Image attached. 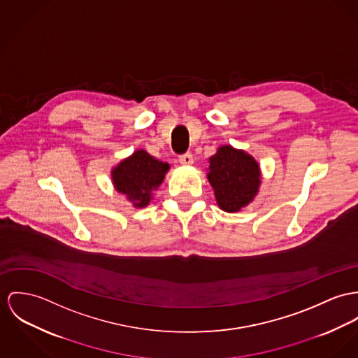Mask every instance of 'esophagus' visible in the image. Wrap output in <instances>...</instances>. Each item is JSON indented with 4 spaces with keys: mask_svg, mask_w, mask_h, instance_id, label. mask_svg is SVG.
<instances>
[{
    "mask_svg": "<svg viewBox=\"0 0 358 358\" xmlns=\"http://www.w3.org/2000/svg\"><path fill=\"white\" fill-rule=\"evenodd\" d=\"M178 161H180V164L182 166H191L193 164L192 154H191V152H187V154L181 155Z\"/></svg>",
    "mask_w": 358,
    "mask_h": 358,
    "instance_id": "esophagus-1",
    "label": "esophagus"
}]
</instances>
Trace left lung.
I'll list each match as a JSON object with an SVG mask.
<instances>
[{
    "label": "left lung",
    "mask_w": 358,
    "mask_h": 358,
    "mask_svg": "<svg viewBox=\"0 0 358 358\" xmlns=\"http://www.w3.org/2000/svg\"><path fill=\"white\" fill-rule=\"evenodd\" d=\"M208 164L207 178L220 210L226 213L241 211L259 192L260 167L245 151L222 145L208 159Z\"/></svg>",
    "instance_id": "obj_1"
}]
</instances>
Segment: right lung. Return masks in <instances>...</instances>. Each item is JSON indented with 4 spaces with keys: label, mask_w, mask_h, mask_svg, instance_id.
Masks as SVG:
<instances>
[{
    "label": "right lung",
    "mask_w": 358,
    "mask_h": 358,
    "mask_svg": "<svg viewBox=\"0 0 358 358\" xmlns=\"http://www.w3.org/2000/svg\"><path fill=\"white\" fill-rule=\"evenodd\" d=\"M169 164L138 150L111 170V180L117 192L122 193L136 208L150 204L152 192L164 182Z\"/></svg>",
    "instance_id": "add662e5"
}]
</instances>
